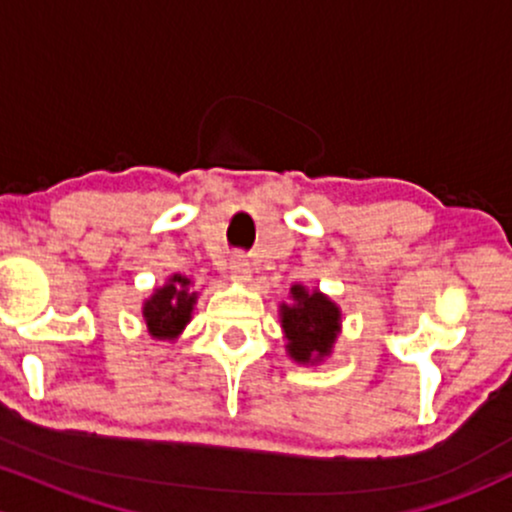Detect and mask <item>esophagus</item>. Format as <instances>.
<instances>
[{
    "label": "esophagus",
    "instance_id": "34e87169",
    "mask_svg": "<svg viewBox=\"0 0 512 512\" xmlns=\"http://www.w3.org/2000/svg\"><path fill=\"white\" fill-rule=\"evenodd\" d=\"M231 279L238 281V284H250V264L245 260H240V257H236V260H231Z\"/></svg>",
    "mask_w": 512,
    "mask_h": 512
}]
</instances>
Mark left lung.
<instances>
[{
  "instance_id": "8db88e82",
  "label": "left lung",
  "mask_w": 512,
  "mask_h": 512,
  "mask_svg": "<svg viewBox=\"0 0 512 512\" xmlns=\"http://www.w3.org/2000/svg\"><path fill=\"white\" fill-rule=\"evenodd\" d=\"M289 298L291 303L279 305L286 354L298 366H317L332 356L342 332V308L320 289L303 284H293Z\"/></svg>"
}]
</instances>
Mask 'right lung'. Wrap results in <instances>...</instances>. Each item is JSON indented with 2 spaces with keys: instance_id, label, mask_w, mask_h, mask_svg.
<instances>
[{
  "instance_id": "1",
  "label": "right lung",
  "mask_w": 512,
  "mask_h": 512,
  "mask_svg": "<svg viewBox=\"0 0 512 512\" xmlns=\"http://www.w3.org/2000/svg\"><path fill=\"white\" fill-rule=\"evenodd\" d=\"M197 298L199 291L192 289V279L185 274H170L166 284L154 289L142 303V317L151 339L173 344L190 325Z\"/></svg>"
}]
</instances>
